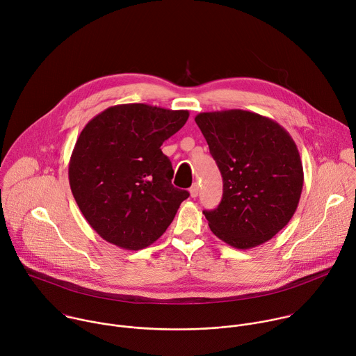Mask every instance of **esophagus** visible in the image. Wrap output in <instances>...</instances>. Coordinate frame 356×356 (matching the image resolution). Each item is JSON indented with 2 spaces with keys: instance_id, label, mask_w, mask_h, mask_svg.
Returning a JSON list of instances; mask_svg holds the SVG:
<instances>
[{
  "instance_id": "obj_1",
  "label": "esophagus",
  "mask_w": 356,
  "mask_h": 356,
  "mask_svg": "<svg viewBox=\"0 0 356 356\" xmlns=\"http://www.w3.org/2000/svg\"><path fill=\"white\" fill-rule=\"evenodd\" d=\"M198 193H200V186H198L197 183H194V184L191 186V188H190V195H191L193 198H195V197L198 195Z\"/></svg>"
}]
</instances>
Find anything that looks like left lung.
<instances>
[{"instance_id":"left-lung-1","label":"left lung","mask_w":356,"mask_h":356,"mask_svg":"<svg viewBox=\"0 0 356 356\" xmlns=\"http://www.w3.org/2000/svg\"><path fill=\"white\" fill-rule=\"evenodd\" d=\"M195 124L222 176V198L202 211L210 229L236 249L272 239L297 210L302 165L290 134L276 121L243 110L200 113Z\"/></svg>"}]
</instances>
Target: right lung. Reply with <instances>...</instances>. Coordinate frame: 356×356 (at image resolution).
<instances>
[{"label": "right lung", "instance_id": "add662e5", "mask_svg": "<svg viewBox=\"0 0 356 356\" xmlns=\"http://www.w3.org/2000/svg\"><path fill=\"white\" fill-rule=\"evenodd\" d=\"M188 111L120 104L83 128L69 163V183L90 227L107 242L139 250L159 239L190 194L172 184L161 149Z\"/></svg>", "mask_w": 356, "mask_h": 356}]
</instances>
